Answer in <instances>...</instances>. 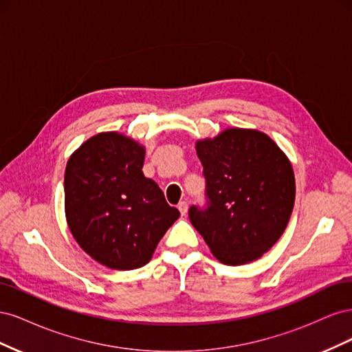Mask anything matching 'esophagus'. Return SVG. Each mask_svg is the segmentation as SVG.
Instances as JSON below:
<instances>
[{
  "label": "esophagus",
  "mask_w": 352,
  "mask_h": 352,
  "mask_svg": "<svg viewBox=\"0 0 352 352\" xmlns=\"http://www.w3.org/2000/svg\"><path fill=\"white\" fill-rule=\"evenodd\" d=\"M177 208H179V211H180V214L186 216V212H188V202H186V201H180L179 204H177Z\"/></svg>",
  "instance_id": "obj_1"
}]
</instances>
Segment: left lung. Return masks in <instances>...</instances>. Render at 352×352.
Wrapping results in <instances>:
<instances>
[{
  "instance_id": "8db88e82",
  "label": "left lung",
  "mask_w": 352,
  "mask_h": 352,
  "mask_svg": "<svg viewBox=\"0 0 352 352\" xmlns=\"http://www.w3.org/2000/svg\"><path fill=\"white\" fill-rule=\"evenodd\" d=\"M207 207L189 220L214 257L228 265L258 260L285 232L295 202L291 162L270 136L255 129L223 131L197 141Z\"/></svg>"
}]
</instances>
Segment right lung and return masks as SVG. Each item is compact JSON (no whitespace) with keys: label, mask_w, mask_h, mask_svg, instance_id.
Listing matches in <instances>:
<instances>
[{"label":"right lung","mask_w":352,"mask_h":352,"mask_svg":"<svg viewBox=\"0 0 352 352\" xmlns=\"http://www.w3.org/2000/svg\"><path fill=\"white\" fill-rule=\"evenodd\" d=\"M145 148L132 138L102 132L74 151L65 173L67 225L79 247L113 270L151 260L179 219L163 190L142 173Z\"/></svg>","instance_id":"right-lung-1"}]
</instances>
